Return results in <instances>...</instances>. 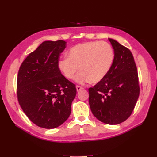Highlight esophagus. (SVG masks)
Returning a JSON list of instances; mask_svg holds the SVG:
<instances>
[{"mask_svg": "<svg viewBox=\"0 0 157 157\" xmlns=\"http://www.w3.org/2000/svg\"><path fill=\"white\" fill-rule=\"evenodd\" d=\"M82 89H83V88L81 87V86H76V90H77V91H78V92L80 91L81 90H82Z\"/></svg>", "mask_w": 157, "mask_h": 157, "instance_id": "1", "label": "esophagus"}]
</instances>
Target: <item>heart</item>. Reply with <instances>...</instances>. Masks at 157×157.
<instances>
[{
	"label": "heart",
	"mask_w": 157,
	"mask_h": 157,
	"mask_svg": "<svg viewBox=\"0 0 157 157\" xmlns=\"http://www.w3.org/2000/svg\"><path fill=\"white\" fill-rule=\"evenodd\" d=\"M114 58V51L109 43L87 42L73 46L68 52V57L59 60L58 68L65 78L72 79L79 67L80 72L76 77V82L96 84L108 75Z\"/></svg>",
	"instance_id": "obj_1"
}]
</instances>
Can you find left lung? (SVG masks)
<instances>
[{
  "instance_id": "obj_1",
  "label": "left lung",
  "mask_w": 157,
  "mask_h": 157,
  "mask_svg": "<svg viewBox=\"0 0 157 157\" xmlns=\"http://www.w3.org/2000/svg\"><path fill=\"white\" fill-rule=\"evenodd\" d=\"M115 58L108 75L88 89L89 105L99 121L109 125L119 124L131 115L140 94L137 67L129 50L109 38Z\"/></svg>"
}]
</instances>
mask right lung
Instances as JSON below:
<instances>
[{
    "mask_svg": "<svg viewBox=\"0 0 157 157\" xmlns=\"http://www.w3.org/2000/svg\"><path fill=\"white\" fill-rule=\"evenodd\" d=\"M66 43L64 40L43 42L26 57L19 69V103L29 120L40 128H57L71 114L76 88L58 68L59 56Z\"/></svg>",
    "mask_w": 157,
    "mask_h": 157,
    "instance_id": "1",
    "label": "right lung"
}]
</instances>
